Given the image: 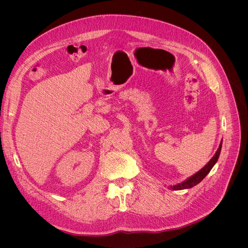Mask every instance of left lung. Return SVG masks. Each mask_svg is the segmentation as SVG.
Wrapping results in <instances>:
<instances>
[{
	"label": "left lung",
	"mask_w": 248,
	"mask_h": 248,
	"mask_svg": "<svg viewBox=\"0 0 248 248\" xmlns=\"http://www.w3.org/2000/svg\"><path fill=\"white\" fill-rule=\"evenodd\" d=\"M221 148H222V140L220 141V145L218 150L216 151L215 155L212 157V159L208 162L200 171H198L197 173H195L194 175L190 176L189 178H187L186 180H184L183 182H181V183H178L176 185H170L168 188L171 189V190H184V189H190L194 186H196L197 184H199L200 182L208 175L211 171V169L214 167V165L217 163L218 158L220 155V152H221Z\"/></svg>",
	"instance_id": "8db88e82"
}]
</instances>
